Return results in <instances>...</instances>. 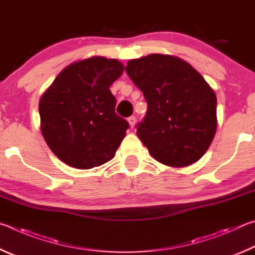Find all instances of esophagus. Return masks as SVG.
I'll return each instance as SVG.
<instances>
[{
    "instance_id": "1",
    "label": "esophagus",
    "mask_w": 255,
    "mask_h": 255,
    "mask_svg": "<svg viewBox=\"0 0 255 255\" xmlns=\"http://www.w3.org/2000/svg\"><path fill=\"white\" fill-rule=\"evenodd\" d=\"M128 124H130V127H131V128H134V125H135V122H136V119H135V116H130V118L128 119Z\"/></svg>"
}]
</instances>
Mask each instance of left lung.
Wrapping results in <instances>:
<instances>
[{"label":"left lung","instance_id":"1","mask_svg":"<svg viewBox=\"0 0 255 255\" xmlns=\"http://www.w3.org/2000/svg\"><path fill=\"white\" fill-rule=\"evenodd\" d=\"M125 71L143 93L148 111L136 134L166 166L186 167L203 157L217 127V100L197 70L178 57L152 53Z\"/></svg>","mask_w":255,"mask_h":255}]
</instances>
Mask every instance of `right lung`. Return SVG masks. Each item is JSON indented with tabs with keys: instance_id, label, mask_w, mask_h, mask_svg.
<instances>
[{
	"instance_id": "right-lung-1",
	"label": "right lung",
	"mask_w": 255,
	"mask_h": 255,
	"mask_svg": "<svg viewBox=\"0 0 255 255\" xmlns=\"http://www.w3.org/2000/svg\"><path fill=\"white\" fill-rule=\"evenodd\" d=\"M123 69L119 60L104 57L74 62L40 98L42 135L62 162L92 169L115 155L130 127L115 113L110 91Z\"/></svg>"
}]
</instances>
